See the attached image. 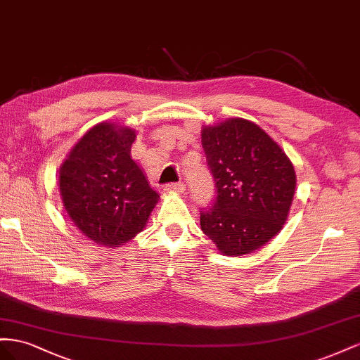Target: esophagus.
<instances>
[{
	"label": "esophagus",
	"instance_id": "34e87169",
	"mask_svg": "<svg viewBox=\"0 0 360 360\" xmlns=\"http://www.w3.org/2000/svg\"><path fill=\"white\" fill-rule=\"evenodd\" d=\"M164 190L169 191V193H182L184 190H186V184L172 182V184H167V186L164 187Z\"/></svg>",
	"mask_w": 360,
	"mask_h": 360
}]
</instances>
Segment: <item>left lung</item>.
<instances>
[{
	"instance_id": "left-lung-1",
	"label": "left lung",
	"mask_w": 360,
	"mask_h": 360,
	"mask_svg": "<svg viewBox=\"0 0 360 360\" xmlns=\"http://www.w3.org/2000/svg\"><path fill=\"white\" fill-rule=\"evenodd\" d=\"M202 146L217 193L200 211L203 233L223 255L258 250L288 219L295 191L292 162L264 129L240 117L203 127Z\"/></svg>"
}]
</instances>
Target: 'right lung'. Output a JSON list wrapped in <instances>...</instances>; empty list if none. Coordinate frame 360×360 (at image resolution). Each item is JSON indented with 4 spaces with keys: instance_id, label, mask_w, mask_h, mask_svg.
<instances>
[{
    "instance_id": "add662e5",
    "label": "right lung",
    "mask_w": 360,
    "mask_h": 360,
    "mask_svg": "<svg viewBox=\"0 0 360 360\" xmlns=\"http://www.w3.org/2000/svg\"><path fill=\"white\" fill-rule=\"evenodd\" d=\"M136 131L102 122L72 148L60 167L68 215L87 238L119 248L143 231L160 199L131 158Z\"/></svg>"
}]
</instances>
